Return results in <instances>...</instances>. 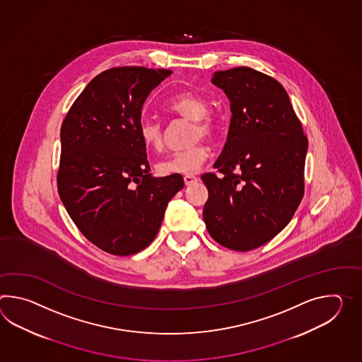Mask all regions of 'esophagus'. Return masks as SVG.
<instances>
[{
  "label": "esophagus",
  "instance_id": "esophagus-1",
  "mask_svg": "<svg viewBox=\"0 0 362 362\" xmlns=\"http://www.w3.org/2000/svg\"><path fill=\"white\" fill-rule=\"evenodd\" d=\"M199 180V177H193V175H185V185H192L196 183Z\"/></svg>",
  "mask_w": 362,
  "mask_h": 362
}]
</instances>
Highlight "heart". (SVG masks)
<instances>
[{
	"instance_id": "heart-1",
	"label": "heart",
	"mask_w": 362,
	"mask_h": 362,
	"mask_svg": "<svg viewBox=\"0 0 362 362\" xmlns=\"http://www.w3.org/2000/svg\"><path fill=\"white\" fill-rule=\"evenodd\" d=\"M166 109L173 114L193 122L192 143L199 141L200 139H213L217 135L219 129L218 118L208 112V101L199 95L191 92L179 93L177 96L171 97L166 103ZM139 137L145 148L153 152L161 151L163 146V132L158 122L148 118L141 119L139 124ZM208 156V148L202 143H197L188 149L174 153L169 158L160 162L157 165V170L162 175H191L200 170Z\"/></svg>"
}]
</instances>
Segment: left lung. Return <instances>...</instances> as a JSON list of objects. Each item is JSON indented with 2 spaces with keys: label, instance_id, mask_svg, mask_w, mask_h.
<instances>
[{
  "label": "left lung",
  "instance_id": "8db88e82",
  "mask_svg": "<svg viewBox=\"0 0 362 362\" xmlns=\"http://www.w3.org/2000/svg\"><path fill=\"white\" fill-rule=\"evenodd\" d=\"M233 112L221 175L204 174L209 197L202 217L228 250H255L288 225L304 196L308 139L286 89L250 67L213 74ZM236 169L237 173L233 171Z\"/></svg>",
  "mask_w": 362,
  "mask_h": 362
}]
</instances>
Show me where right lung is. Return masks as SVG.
I'll return each mask as SVG.
<instances>
[{
	"instance_id": "right-lung-1",
	"label": "right lung",
	"mask_w": 362,
	"mask_h": 362,
	"mask_svg": "<svg viewBox=\"0 0 362 362\" xmlns=\"http://www.w3.org/2000/svg\"><path fill=\"white\" fill-rule=\"evenodd\" d=\"M171 74L135 66L106 70L89 81L62 123L59 197L81 233L110 255L146 248L169 201L185 187L180 174H149L139 137L145 100Z\"/></svg>"
}]
</instances>
